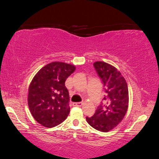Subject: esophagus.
<instances>
[{
  "label": "esophagus",
  "instance_id": "34e87169",
  "mask_svg": "<svg viewBox=\"0 0 159 159\" xmlns=\"http://www.w3.org/2000/svg\"><path fill=\"white\" fill-rule=\"evenodd\" d=\"M82 104H83V102H78V103H73V106L79 107V106H81Z\"/></svg>",
  "mask_w": 159,
  "mask_h": 159
}]
</instances>
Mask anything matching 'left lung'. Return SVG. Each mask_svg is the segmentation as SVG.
I'll return each instance as SVG.
<instances>
[{"mask_svg":"<svg viewBox=\"0 0 159 159\" xmlns=\"http://www.w3.org/2000/svg\"><path fill=\"white\" fill-rule=\"evenodd\" d=\"M94 67L105 87L106 95L92 117H86L91 127L107 132L116 127L127 114L129 91L127 82L116 67L103 61H96Z\"/></svg>","mask_w":159,"mask_h":159,"instance_id":"obj_1","label":"left lung"}]
</instances>
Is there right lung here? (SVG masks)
I'll return each mask as SVG.
<instances>
[{
    "label": "right lung",
    "instance_id": "1",
    "mask_svg": "<svg viewBox=\"0 0 159 159\" xmlns=\"http://www.w3.org/2000/svg\"><path fill=\"white\" fill-rule=\"evenodd\" d=\"M72 64L51 62L34 75L29 86L28 106L41 125L51 128L62 123L70 111L65 81L75 71Z\"/></svg>",
    "mask_w": 159,
    "mask_h": 159
}]
</instances>
